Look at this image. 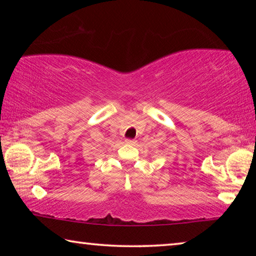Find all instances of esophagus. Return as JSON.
Masks as SVG:
<instances>
[{
  "label": "esophagus",
  "mask_w": 256,
  "mask_h": 256,
  "mask_svg": "<svg viewBox=\"0 0 256 256\" xmlns=\"http://www.w3.org/2000/svg\"><path fill=\"white\" fill-rule=\"evenodd\" d=\"M125 144H136V140H131V138H126V140H125Z\"/></svg>",
  "instance_id": "1"
}]
</instances>
